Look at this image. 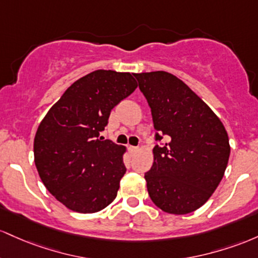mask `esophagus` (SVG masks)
<instances>
[{"mask_svg":"<svg viewBox=\"0 0 258 258\" xmlns=\"http://www.w3.org/2000/svg\"><path fill=\"white\" fill-rule=\"evenodd\" d=\"M138 147H135V146H129V151H130V153H135V152H138Z\"/></svg>","mask_w":258,"mask_h":258,"instance_id":"1","label":"esophagus"}]
</instances>
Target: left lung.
<instances>
[{
	"label": "left lung",
	"mask_w": 258,
	"mask_h": 258,
	"mask_svg": "<svg viewBox=\"0 0 258 258\" xmlns=\"http://www.w3.org/2000/svg\"><path fill=\"white\" fill-rule=\"evenodd\" d=\"M151 108L156 140L153 164L145 173L158 208L186 215L200 208L221 183L230 155L224 125L198 95L167 72L134 74Z\"/></svg>",
	"instance_id": "8db88e82"
}]
</instances>
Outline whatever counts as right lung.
<instances>
[{
  "label": "right lung",
  "instance_id": "right-lung-1",
  "mask_svg": "<svg viewBox=\"0 0 258 258\" xmlns=\"http://www.w3.org/2000/svg\"><path fill=\"white\" fill-rule=\"evenodd\" d=\"M138 88L130 73L95 71L72 84L34 139V161L46 189L79 213H95L117 196L125 147L100 138L112 108Z\"/></svg>",
  "mask_w": 258,
  "mask_h": 258
}]
</instances>
